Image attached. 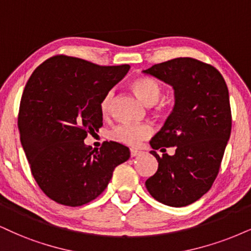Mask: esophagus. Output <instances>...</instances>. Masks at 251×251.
I'll list each match as a JSON object with an SVG mask.
<instances>
[{"label": "esophagus", "instance_id": "esophagus-1", "mask_svg": "<svg viewBox=\"0 0 251 251\" xmlns=\"http://www.w3.org/2000/svg\"><path fill=\"white\" fill-rule=\"evenodd\" d=\"M141 153V151L140 150H136V149H130V156L131 157H136V156H138V154Z\"/></svg>", "mask_w": 251, "mask_h": 251}]
</instances>
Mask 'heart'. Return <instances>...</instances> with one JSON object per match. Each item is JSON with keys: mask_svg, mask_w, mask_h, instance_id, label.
Instances as JSON below:
<instances>
[{"mask_svg": "<svg viewBox=\"0 0 251 251\" xmlns=\"http://www.w3.org/2000/svg\"><path fill=\"white\" fill-rule=\"evenodd\" d=\"M131 88L141 99V101L147 106H153L157 103L162 93L159 83L153 79L148 76H137L131 81ZM114 99V91L106 93L102 99L100 108L103 115L109 113L111 102ZM152 134V128L147 123H121L116 126L110 132L113 140L120 143L130 145V147H138L142 142L147 140Z\"/></svg>", "mask_w": 251, "mask_h": 251, "instance_id": "heart-1", "label": "heart"}]
</instances>
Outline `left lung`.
Returning a JSON list of instances; mask_svg holds the SVG:
<instances>
[{
  "instance_id": "1",
  "label": "left lung",
  "mask_w": 251,
  "mask_h": 251,
  "mask_svg": "<svg viewBox=\"0 0 251 251\" xmlns=\"http://www.w3.org/2000/svg\"><path fill=\"white\" fill-rule=\"evenodd\" d=\"M143 73L175 91L172 113L150 141L158 170L145 186L164 205L187 206L209 191L220 170L231 130L227 85L214 66L193 58L156 64ZM170 146L176 147L173 156L155 152Z\"/></svg>"
}]
</instances>
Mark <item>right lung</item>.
<instances>
[{"instance_id":"obj_1","label":"right lung","mask_w":251,"mask_h":251,"mask_svg":"<svg viewBox=\"0 0 251 251\" xmlns=\"http://www.w3.org/2000/svg\"><path fill=\"white\" fill-rule=\"evenodd\" d=\"M129 70L55 55L27 80L18 113L21 143L40 190L55 202L75 207L94 200L130 157L117 142H104L100 151L83 142L102 126V99Z\"/></svg>"}]
</instances>
